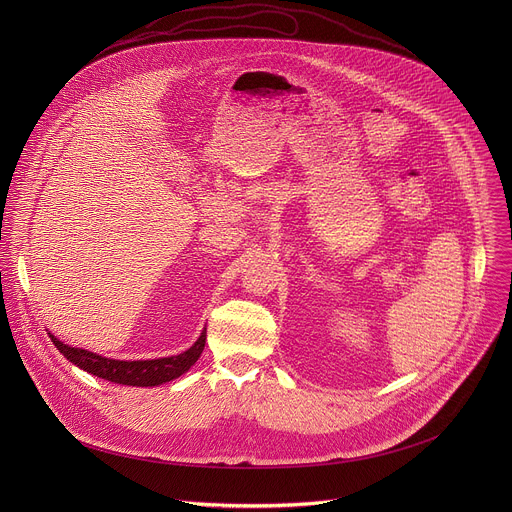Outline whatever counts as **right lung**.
I'll return each instance as SVG.
<instances>
[{
    "mask_svg": "<svg viewBox=\"0 0 512 512\" xmlns=\"http://www.w3.org/2000/svg\"><path fill=\"white\" fill-rule=\"evenodd\" d=\"M50 340L72 364H77L79 369L99 379L119 383V385H129V387H158L184 375L200 358L206 342V330H202L200 338L186 352L176 356H166V358H152V360H115L83 348H72L68 344H62L52 334H50Z\"/></svg>",
    "mask_w": 512,
    "mask_h": 512,
    "instance_id": "right-lung-1",
    "label": "right lung"
}]
</instances>
